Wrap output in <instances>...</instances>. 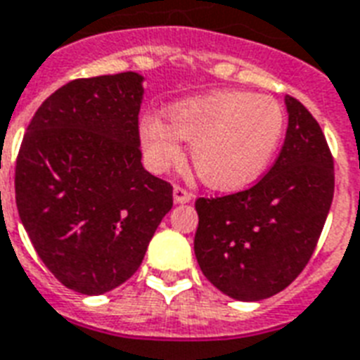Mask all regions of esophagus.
<instances>
[{
	"label": "esophagus",
	"instance_id": "1",
	"mask_svg": "<svg viewBox=\"0 0 360 360\" xmlns=\"http://www.w3.org/2000/svg\"><path fill=\"white\" fill-rule=\"evenodd\" d=\"M174 200L175 204H186V202H191L192 200V192L183 188V186L175 185L174 186Z\"/></svg>",
	"mask_w": 360,
	"mask_h": 360
}]
</instances>
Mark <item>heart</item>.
I'll use <instances>...</instances> for the list:
<instances>
[{
	"mask_svg": "<svg viewBox=\"0 0 360 360\" xmlns=\"http://www.w3.org/2000/svg\"><path fill=\"white\" fill-rule=\"evenodd\" d=\"M169 124L158 117L141 120L145 156L164 172L179 162L181 141L191 145L194 172L217 191H238L264 174L278 153L285 113L270 96L219 90L169 109Z\"/></svg>",
	"mask_w": 360,
	"mask_h": 360,
	"instance_id": "heart-1",
	"label": "heart"
}]
</instances>
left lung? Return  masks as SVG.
Masks as SVG:
<instances>
[{
  "instance_id": "1",
  "label": "left lung",
  "mask_w": 360,
  "mask_h": 360,
  "mask_svg": "<svg viewBox=\"0 0 360 360\" xmlns=\"http://www.w3.org/2000/svg\"><path fill=\"white\" fill-rule=\"evenodd\" d=\"M289 126L278 160L251 188L198 198L194 253L230 298L257 302L289 287L311 259L334 196V160L319 122L285 96Z\"/></svg>"
}]
</instances>
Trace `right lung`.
Instances as JSON below:
<instances>
[{"label": "right lung", "mask_w": 360, "mask_h": 360, "mask_svg": "<svg viewBox=\"0 0 360 360\" xmlns=\"http://www.w3.org/2000/svg\"><path fill=\"white\" fill-rule=\"evenodd\" d=\"M141 82L134 71L68 82L35 111L18 150L22 224L52 276L81 295L131 278L174 205L172 185L141 164Z\"/></svg>", "instance_id": "1"}]
</instances>
